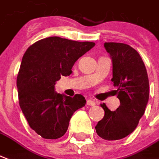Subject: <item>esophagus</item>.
<instances>
[{
  "mask_svg": "<svg viewBox=\"0 0 159 159\" xmlns=\"http://www.w3.org/2000/svg\"><path fill=\"white\" fill-rule=\"evenodd\" d=\"M87 104L89 105V106H95L96 103L93 100H92V99H89V100L87 101Z\"/></svg>",
  "mask_w": 159,
  "mask_h": 159,
  "instance_id": "esophagus-1",
  "label": "esophagus"
}]
</instances>
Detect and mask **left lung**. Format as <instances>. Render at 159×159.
Wrapping results in <instances>:
<instances>
[{
    "mask_svg": "<svg viewBox=\"0 0 159 159\" xmlns=\"http://www.w3.org/2000/svg\"><path fill=\"white\" fill-rule=\"evenodd\" d=\"M113 63L111 81L117 88L120 104L115 111L101 104L104 116L95 126L101 138L115 141L133 131L145 112L149 98V82L145 65L139 53L126 43H104Z\"/></svg>",
    "mask_w": 159,
    "mask_h": 159,
    "instance_id": "1",
    "label": "left lung"
}]
</instances>
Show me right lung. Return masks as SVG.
Returning a JSON list of instances; mask_svg holds the SVG:
<instances>
[{
    "label": "right lung",
    "instance_id": "right-lung-1",
    "mask_svg": "<svg viewBox=\"0 0 159 159\" xmlns=\"http://www.w3.org/2000/svg\"><path fill=\"white\" fill-rule=\"evenodd\" d=\"M94 45L55 36L35 42L23 55L17 78L19 105L29 126L44 139L64 136L73 113L85 106L83 95L57 93L55 84Z\"/></svg>",
    "mask_w": 159,
    "mask_h": 159
}]
</instances>
